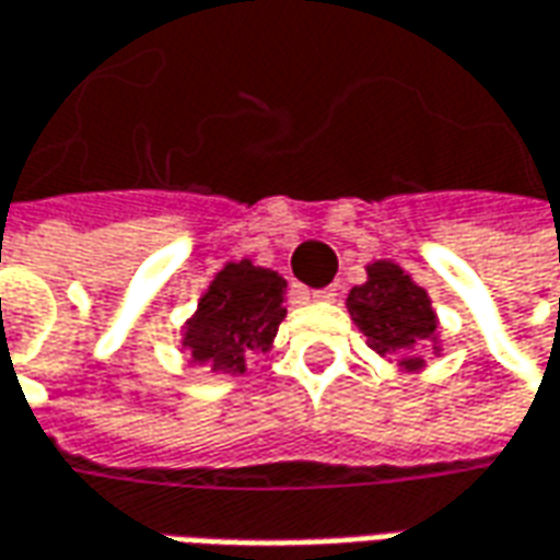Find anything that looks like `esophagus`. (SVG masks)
<instances>
[{
  "instance_id": "34e87169",
  "label": "esophagus",
  "mask_w": 560,
  "mask_h": 560,
  "mask_svg": "<svg viewBox=\"0 0 560 560\" xmlns=\"http://www.w3.org/2000/svg\"><path fill=\"white\" fill-rule=\"evenodd\" d=\"M308 300H315V303H334L336 291L334 288H318V291L308 293Z\"/></svg>"
}]
</instances>
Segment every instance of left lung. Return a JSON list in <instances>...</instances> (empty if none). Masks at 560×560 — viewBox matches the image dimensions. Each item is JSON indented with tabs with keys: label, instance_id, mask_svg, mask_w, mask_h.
<instances>
[{
	"label": "left lung",
	"instance_id": "8db88e82",
	"mask_svg": "<svg viewBox=\"0 0 560 560\" xmlns=\"http://www.w3.org/2000/svg\"><path fill=\"white\" fill-rule=\"evenodd\" d=\"M346 308L366 336V346L400 373L424 370L428 351L436 358L443 354L440 318L430 293L394 260L370 264L366 281L348 291Z\"/></svg>",
	"mask_w": 560,
	"mask_h": 560
}]
</instances>
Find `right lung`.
Wrapping results in <instances>:
<instances>
[{"mask_svg": "<svg viewBox=\"0 0 560 560\" xmlns=\"http://www.w3.org/2000/svg\"><path fill=\"white\" fill-rule=\"evenodd\" d=\"M284 291L288 281L276 269L254 267L248 257L224 264L182 327L190 363L212 366L214 373H245V358L276 342L288 315Z\"/></svg>", "mask_w": 560, "mask_h": 560, "instance_id": "right-lung-1", "label": "right lung"}]
</instances>
